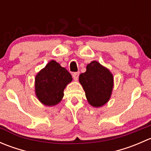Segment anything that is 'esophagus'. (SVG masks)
<instances>
[{
    "label": "esophagus",
    "mask_w": 151,
    "mask_h": 151,
    "mask_svg": "<svg viewBox=\"0 0 151 151\" xmlns=\"http://www.w3.org/2000/svg\"><path fill=\"white\" fill-rule=\"evenodd\" d=\"M79 74H80V72H74L73 73L72 76H73V78H74V80H78V77H79Z\"/></svg>",
    "instance_id": "esophagus-1"
}]
</instances>
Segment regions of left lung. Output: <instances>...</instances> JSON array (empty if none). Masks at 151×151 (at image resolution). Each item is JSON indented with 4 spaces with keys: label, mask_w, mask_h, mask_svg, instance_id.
Instances as JSON below:
<instances>
[{
    "label": "left lung",
    "mask_w": 151,
    "mask_h": 151,
    "mask_svg": "<svg viewBox=\"0 0 151 151\" xmlns=\"http://www.w3.org/2000/svg\"><path fill=\"white\" fill-rule=\"evenodd\" d=\"M79 80L83 85L89 104L95 107L103 106L109 101L113 88V77L107 68L97 61L87 66Z\"/></svg>",
    "instance_id": "1"
}]
</instances>
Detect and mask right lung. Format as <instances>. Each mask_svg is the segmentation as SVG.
I'll return each instance as SVG.
<instances>
[{"label": "right lung", "mask_w": 151, "mask_h": 151, "mask_svg": "<svg viewBox=\"0 0 151 151\" xmlns=\"http://www.w3.org/2000/svg\"><path fill=\"white\" fill-rule=\"evenodd\" d=\"M72 80L70 73L55 60L49 62L36 77L35 88L38 99L47 106L58 104L66 85Z\"/></svg>", "instance_id": "1"}]
</instances>
